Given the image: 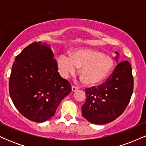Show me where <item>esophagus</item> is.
I'll return each mask as SVG.
<instances>
[{
  "mask_svg": "<svg viewBox=\"0 0 146 146\" xmlns=\"http://www.w3.org/2000/svg\"><path fill=\"white\" fill-rule=\"evenodd\" d=\"M78 90V87H76V86H72V91H73V92L77 91V90Z\"/></svg>",
  "mask_w": 146,
  "mask_h": 146,
  "instance_id": "34e87169",
  "label": "esophagus"
}]
</instances>
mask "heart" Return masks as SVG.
<instances>
[{
	"instance_id": "1",
	"label": "heart",
	"mask_w": 146,
	"mask_h": 146,
	"mask_svg": "<svg viewBox=\"0 0 146 146\" xmlns=\"http://www.w3.org/2000/svg\"><path fill=\"white\" fill-rule=\"evenodd\" d=\"M58 66L60 75L67 78L81 68L80 74L88 85L101 82L109 74L113 67L111 57L102 52L90 48H79L67 55H60L58 58Z\"/></svg>"
}]
</instances>
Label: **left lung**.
Listing matches in <instances>:
<instances>
[{"instance_id": "obj_1", "label": "left lung", "mask_w": 146, "mask_h": 146, "mask_svg": "<svg viewBox=\"0 0 146 146\" xmlns=\"http://www.w3.org/2000/svg\"><path fill=\"white\" fill-rule=\"evenodd\" d=\"M115 58L118 62L119 53ZM133 76L128 61L117 64L104 83L85 89L86 102L82 106V115L95 124H106L123 113L133 92Z\"/></svg>"}]
</instances>
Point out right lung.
<instances>
[{
  "label": "right lung",
  "instance_id": "obj_1",
  "mask_svg": "<svg viewBox=\"0 0 146 146\" xmlns=\"http://www.w3.org/2000/svg\"><path fill=\"white\" fill-rule=\"evenodd\" d=\"M49 44L34 42L16 56L9 82L16 108L31 121L42 123L54 116L71 86L58 72Z\"/></svg>",
  "mask_w": 146,
  "mask_h": 146
}]
</instances>
